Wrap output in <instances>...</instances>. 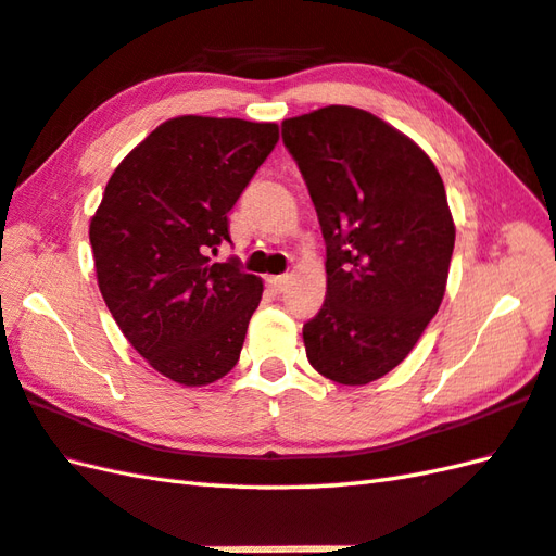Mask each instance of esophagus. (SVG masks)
Segmentation results:
<instances>
[{
    "mask_svg": "<svg viewBox=\"0 0 556 556\" xmlns=\"http://www.w3.org/2000/svg\"><path fill=\"white\" fill-rule=\"evenodd\" d=\"M289 285V275H277V277H267V287L275 291V293H281L287 289Z\"/></svg>",
    "mask_w": 556,
    "mask_h": 556,
    "instance_id": "34e87169",
    "label": "esophagus"
}]
</instances>
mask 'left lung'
<instances>
[{"instance_id": "obj_1", "label": "left lung", "mask_w": 556, "mask_h": 556, "mask_svg": "<svg viewBox=\"0 0 556 556\" xmlns=\"http://www.w3.org/2000/svg\"><path fill=\"white\" fill-rule=\"evenodd\" d=\"M327 245V296L303 325L313 368L368 384L404 361L440 311L454 222L432 160L356 108L281 124Z\"/></svg>"}]
</instances>
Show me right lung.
Here are the masks:
<instances>
[{
    "instance_id": "right-lung-1",
    "label": "right lung",
    "mask_w": 556,
    "mask_h": 556,
    "mask_svg": "<svg viewBox=\"0 0 556 556\" xmlns=\"http://www.w3.org/2000/svg\"><path fill=\"white\" fill-rule=\"evenodd\" d=\"M277 124L179 116L126 155L90 222L102 299L124 337L169 380L200 387L241 356L263 281L231 243L229 210L277 146Z\"/></svg>"
}]
</instances>
